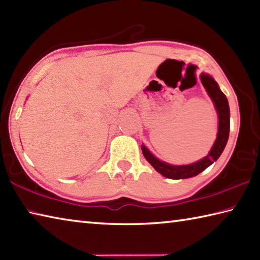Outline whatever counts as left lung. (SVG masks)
<instances>
[{
  "label": "left lung",
  "instance_id": "obj_1",
  "mask_svg": "<svg viewBox=\"0 0 260 260\" xmlns=\"http://www.w3.org/2000/svg\"><path fill=\"white\" fill-rule=\"evenodd\" d=\"M201 83L206 88L207 93L214 102L215 108L218 114V133L214 145L210 150L208 155H206L204 159L199 160L191 165H183V166H175V165H169L164 161H160L158 158L150 152L144 145L142 148V152L145 159L151 164L155 171L161 174L162 176L172 179H182L197 176L198 174L204 172L207 167H209L211 164H214L225 149V145L228 143L230 135V107L229 101L226 99L225 94L220 91L218 84L211 76L207 74H201L200 76Z\"/></svg>",
  "mask_w": 260,
  "mask_h": 260
}]
</instances>
